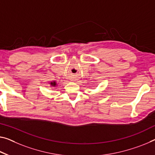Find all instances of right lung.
Listing matches in <instances>:
<instances>
[{"mask_svg": "<svg viewBox=\"0 0 155 155\" xmlns=\"http://www.w3.org/2000/svg\"><path fill=\"white\" fill-rule=\"evenodd\" d=\"M51 84H52V85H53V86H54V85L56 84V83H55V82H53H53H51Z\"/></svg>", "mask_w": 155, "mask_h": 155, "instance_id": "add662e5", "label": "right lung"}]
</instances>
